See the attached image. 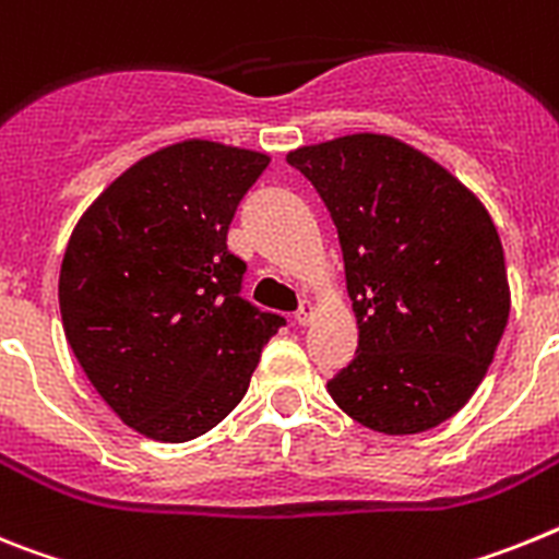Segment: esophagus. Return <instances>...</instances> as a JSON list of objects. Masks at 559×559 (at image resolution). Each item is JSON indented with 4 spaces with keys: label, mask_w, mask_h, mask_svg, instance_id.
I'll list each match as a JSON object with an SVG mask.
<instances>
[{
    "label": "esophagus",
    "mask_w": 559,
    "mask_h": 559,
    "mask_svg": "<svg viewBox=\"0 0 559 559\" xmlns=\"http://www.w3.org/2000/svg\"><path fill=\"white\" fill-rule=\"evenodd\" d=\"M314 312H318V307H314V300H300L298 312H295V320H298V326H307L309 320L314 318Z\"/></svg>",
    "instance_id": "esophagus-1"
}]
</instances>
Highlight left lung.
<instances>
[{"label": "left lung", "instance_id": "obj_1", "mask_svg": "<svg viewBox=\"0 0 559 559\" xmlns=\"http://www.w3.org/2000/svg\"><path fill=\"white\" fill-rule=\"evenodd\" d=\"M337 227L360 326L326 382L354 421L407 436L467 405L509 318L503 247L489 213L439 163L385 134L286 154Z\"/></svg>", "mask_w": 559, "mask_h": 559}]
</instances>
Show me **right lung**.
Segmentation results:
<instances>
[{"instance_id":"right-lung-1","label":"right lung","mask_w":559,"mask_h":559,"mask_svg":"<svg viewBox=\"0 0 559 559\" xmlns=\"http://www.w3.org/2000/svg\"><path fill=\"white\" fill-rule=\"evenodd\" d=\"M270 157L186 140L120 174L81 216L58 278L67 343L138 433L188 441L247 394L286 320L241 298L227 230Z\"/></svg>"}]
</instances>
